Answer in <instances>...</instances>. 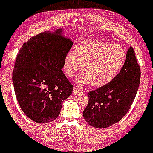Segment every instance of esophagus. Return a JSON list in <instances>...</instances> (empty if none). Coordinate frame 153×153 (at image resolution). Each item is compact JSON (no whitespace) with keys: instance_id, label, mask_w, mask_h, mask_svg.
<instances>
[{"instance_id":"34e87169","label":"esophagus","mask_w":153,"mask_h":153,"mask_svg":"<svg viewBox=\"0 0 153 153\" xmlns=\"http://www.w3.org/2000/svg\"><path fill=\"white\" fill-rule=\"evenodd\" d=\"M80 92V90L79 88H77L76 87H74L73 88V94H79Z\"/></svg>"}]
</instances>
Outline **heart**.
Returning a JSON list of instances; mask_svg holds the SVG:
<instances>
[{"label":"heart","instance_id":"obj_1","mask_svg":"<svg viewBox=\"0 0 153 153\" xmlns=\"http://www.w3.org/2000/svg\"><path fill=\"white\" fill-rule=\"evenodd\" d=\"M125 59V51L118 45L95 40L81 42L75 46L74 52L70 51L65 56V72L68 76H73L82 65L83 72L76 77V83H90L98 88L116 76Z\"/></svg>","mask_w":153,"mask_h":153}]
</instances>
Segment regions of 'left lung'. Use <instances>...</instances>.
I'll return each instance as SVG.
<instances>
[{
	"label": "left lung",
	"mask_w": 153,
	"mask_h": 153,
	"mask_svg": "<svg viewBox=\"0 0 153 153\" xmlns=\"http://www.w3.org/2000/svg\"><path fill=\"white\" fill-rule=\"evenodd\" d=\"M140 66L130 47L120 72L110 81L88 93L89 102L83 117L90 125L107 128L119 122L130 109L140 81Z\"/></svg>",
	"instance_id": "8db88e82"
}]
</instances>
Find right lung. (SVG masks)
<instances>
[{
    "label": "right lung",
    "mask_w": 153,
    "mask_h": 153,
    "mask_svg": "<svg viewBox=\"0 0 153 153\" xmlns=\"http://www.w3.org/2000/svg\"><path fill=\"white\" fill-rule=\"evenodd\" d=\"M63 30L30 37L16 57L12 81L16 96L26 116L37 123L59 116L73 86L63 74L65 57L73 42Z\"/></svg>",
    "instance_id": "add662e5"
}]
</instances>
